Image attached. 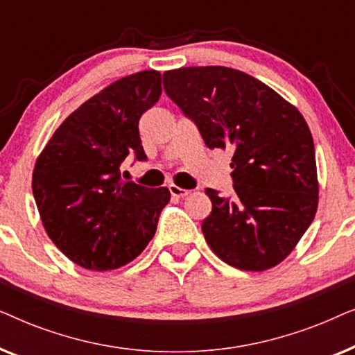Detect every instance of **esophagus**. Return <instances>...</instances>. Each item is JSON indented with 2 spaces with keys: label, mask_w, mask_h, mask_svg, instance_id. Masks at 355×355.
Masks as SVG:
<instances>
[{
  "label": "esophagus",
  "mask_w": 355,
  "mask_h": 355,
  "mask_svg": "<svg viewBox=\"0 0 355 355\" xmlns=\"http://www.w3.org/2000/svg\"><path fill=\"white\" fill-rule=\"evenodd\" d=\"M169 192H171V196L178 197V198H184V197H187L189 193H191V191L179 187V186H176V184H169Z\"/></svg>",
  "instance_id": "1"
}]
</instances>
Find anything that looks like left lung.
I'll use <instances>...</instances> for the list:
<instances>
[{"label": "left lung", "mask_w": 355, "mask_h": 355, "mask_svg": "<svg viewBox=\"0 0 355 355\" xmlns=\"http://www.w3.org/2000/svg\"><path fill=\"white\" fill-rule=\"evenodd\" d=\"M166 95L196 121L208 148L232 150L231 198L207 189V244L227 265L265 271L295 249L318 208L315 147L293 103L245 72L225 66L163 74Z\"/></svg>", "instance_id": "1"}]
</instances>
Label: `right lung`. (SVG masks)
Here are the masks:
<instances>
[{
    "mask_svg": "<svg viewBox=\"0 0 355 355\" xmlns=\"http://www.w3.org/2000/svg\"><path fill=\"white\" fill-rule=\"evenodd\" d=\"M159 95L153 69L113 82L67 116L37 157L32 191L43 227L82 268H121L155 236L171 193L124 182L121 166L129 155L147 158L139 121Z\"/></svg>",
    "mask_w": 355,
    "mask_h": 355,
    "instance_id": "add662e5",
    "label": "right lung"
}]
</instances>
